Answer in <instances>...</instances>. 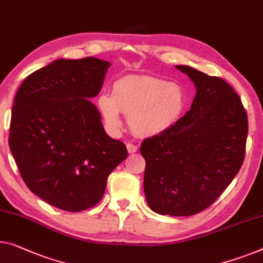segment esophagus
<instances>
[{
	"mask_svg": "<svg viewBox=\"0 0 263 263\" xmlns=\"http://www.w3.org/2000/svg\"><path fill=\"white\" fill-rule=\"evenodd\" d=\"M127 149L129 153H135L138 151V146H135L134 143H127Z\"/></svg>",
	"mask_w": 263,
	"mask_h": 263,
	"instance_id": "34e87169",
	"label": "esophagus"
}]
</instances>
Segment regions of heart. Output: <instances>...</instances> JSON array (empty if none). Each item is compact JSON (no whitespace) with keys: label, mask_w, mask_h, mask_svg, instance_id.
I'll return each mask as SVG.
<instances>
[{"label":"heart","mask_w":263,"mask_h":263,"mask_svg":"<svg viewBox=\"0 0 263 263\" xmlns=\"http://www.w3.org/2000/svg\"><path fill=\"white\" fill-rule=\"evenodd\" d=\"M97 103L112 130L122 127L121 111L128 116L134 134L154 136L178 122L187 105V97L178 83L157 77H125L114 84L112 93H101Z\"/></svg>","instance_id":"1"}]
</instances>
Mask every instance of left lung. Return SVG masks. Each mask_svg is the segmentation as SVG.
Segmentation results:
<instances>
[{"mask_svg":"<svg viewBox=\"0 0 263 263\" xmlns=\"http://www.w3.org/2000/svg\"><path fill=\"white\" fill-rule=\"evenodd\" d=\"M195 83L191 109L166 132L143 140V190L157 214L192 216L210 206L241 168L248 116L222 78L177 65Z\"/></svg>","mask_w":263,"mask_h":263,"instance_id":"obj_1","label":"left lung"}]
</instances>
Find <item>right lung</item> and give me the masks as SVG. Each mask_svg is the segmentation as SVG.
I'll use <instances>...</instances> for the list:
<instances>
[{
    "label": "right lung",
    "mask_w": 263,
    "mask_h": 263,
    "mask_svg": "<svg viewBox=\"0 0 263 263\" xmlns=\"http://www.w3.org/2000/svg\"><path fill=\"white\" fill-rule=\"evenodd\" d=\"M110 66L93 57L57 59L29 74L14 98L10 152L27 187L52 206L71 212L95 206L109 174L128 157L89 101Z\"/></svg>",
    "instance_id": "right-lung-1"
}]
</instances>
